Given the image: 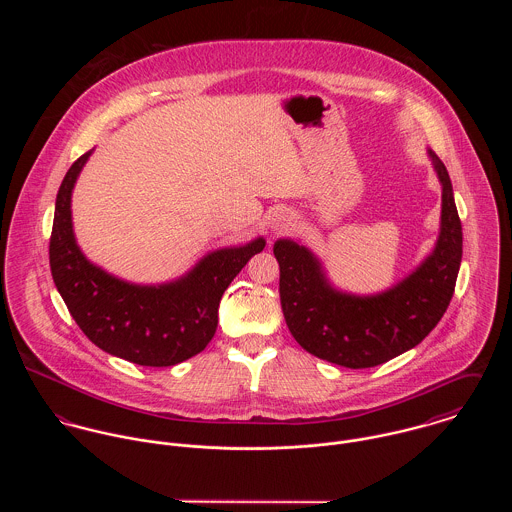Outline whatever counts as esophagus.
<instances>
[{"instance_id":"1","label":"esophagus","mask_w":512,"mask_h":512,"mask_svg":"<svg viewBox=\"0 0 512 512\" xmlns=\"http://www.w3.org/2000/svg\"><path fill=\"white\" fill-rule=\"evenodd\" d=\"M290 224H292V217L286 215V213H280V215H276V219L272 220V228L274 230H284Z\"/></svg>"}]
</instances>
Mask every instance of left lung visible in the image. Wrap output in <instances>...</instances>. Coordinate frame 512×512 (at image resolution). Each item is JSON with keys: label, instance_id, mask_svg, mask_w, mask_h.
Here are the masks:
<instances>
[{"label": "left lung", "instance_id": "obj_1", "mask_svg": "<svg viewBox=\"0 0 512 512\" xmlns=\"http://www.w3.org/2000/svg\"><path fill=\"white\" fill-rule=\"evenodd\" d=\"M430 157L443 187L438 244L392 290L368 297L337 292L307 248L292 240L274 244L286 323L317 359L347 368L382 365L422 343L443 317L455 292L463 232L447 169L434 151Z\"/></svg>", "mask_w": 512, "mask_h": 512}]
</instances>
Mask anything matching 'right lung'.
<instances>
[{
  "mask_svg": "<svg viewBox=\"0 0 512 512\" xmlns=\"http://www.w3.org/2000/svg\"><path fill=\"white\" fill-rule=\"evenodd\" d=\"M90 151L67 171L55 203L49 264L76 325L102 351L142 366H173L215 337L222 293L264 250V238L203 258L185 278L163 286L126 284L92 266L74 242L71 193Z\"/></svg>",
  "mask_w": 512,
  "mask_h": 512,
  "instance_id": "right-lung-1",
  "label": "right lung"
}]
</instances>
